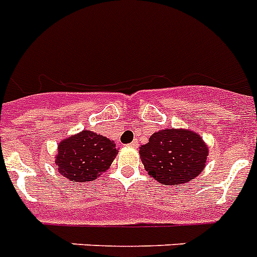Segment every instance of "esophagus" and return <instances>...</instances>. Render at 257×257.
<instances>
[{
	"instance_id": "1",
	"label": "esophagus",
	"mask_w": 257,
	"mask_h": 257,
	"mask_svg": "<svg viewBox=\"0 0 257 257\" xmlns=\"http://www.w3.org/2000/svg\"><path fill=\"white\" fill-rule=\"evenodd\" d=\"M129 147H132V148H137V147H139V143H137V141H132V143L129 144Z\"/></svg>"
}]
</instances>
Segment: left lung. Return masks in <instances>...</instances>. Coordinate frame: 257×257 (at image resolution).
Segmentation results:
<instances>
[{"label":"left lung","instance_id":"left-lung-1","mask_svg":"<svg viewBox=\"0 0 257 257\" xmlns=\"http://www.w3.org/2000/svg\"><path fill=\"white\" fill-rule=\"evenodd\" d=\"M207 145L189 129H164L140 147V157L150 177L164 185L193 181L206 166Z\"/></svg>","mask_w":257,"mask_h":257}]
</instances>
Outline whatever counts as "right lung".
I'll return each instance as SVG.
<instances>
[{
    "label": "right lung",
    "instance_id": "add662e5",
    "mask_svg": "<svg viewBox=\"0 0 257 257\" xmlns=\"http://www.w3.org/2000/svg\"><path fill=\"white\" fill-rule=\"evenodd\" d=\"M117 153L113 141L83 131L60 141L55 164L58 172L74 183L88 182L108 170Z\"/></svg>",
    "mask_w": 257,
    "mask_h": 257
}]
</instances>
